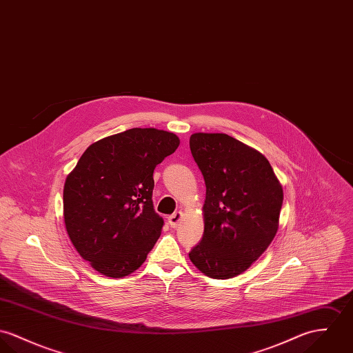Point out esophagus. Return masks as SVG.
I'll return each mask as SVG.
<instances>
[{
    "instance_id": "34e87169",
    "label": "esophagus",
    "mask_w": 353,
    "mask_h": 353,
    "mask_svg": "<svg viewBox=\"0 0 353 353\" xmlns=\"http://www.w3.org/2000/svg\"><path fill=\"white\" fill-rule=\"evenodd\" d=\"M181 218H183V212H181V211H176L174 214H172V215L168 218V222H169L170 228H177L179 223H180V221H181Z\"/></svg>"
}]
</instances>
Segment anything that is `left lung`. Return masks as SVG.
<instances>
[{
	"label": "left lung",
	"mask_w": 353,
	"mask_h": 353,
	"mask_svg": "<svg viewBox=\"0 0 353 353\" xmlns=\"http://www.w3.org/2000/svg\"><path fill=\"white\" fill-rule=\"evenodd\" d=\"M190 148L205 183L204 233L190 259L212 279H232L272 242L283 190L268 159L228 134L196 132Z\"/></svg>",
	"instance_id": "left-lung-1"
}]
</instances>
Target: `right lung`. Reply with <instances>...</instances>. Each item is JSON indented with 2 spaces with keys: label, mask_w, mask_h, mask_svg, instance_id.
<instances>
[{
  "label": "right lung",
  "mask_w": 353,
  "mask_h": 353,
  "mask_svg": "<svg viewBox=\"0 0 353 353\" xmlns=\"http://www.w3.org/2000/svg\"><path fill=\"white\" fill-rule=\"evenodd\" d=\"M180 139L157 128H131L92 143L68 176L63 216L79 256L100 274L137 271L161 235L153 173Z\"/></svg>",
  "instance_id": "right-lung-1"
}]
</instances>
